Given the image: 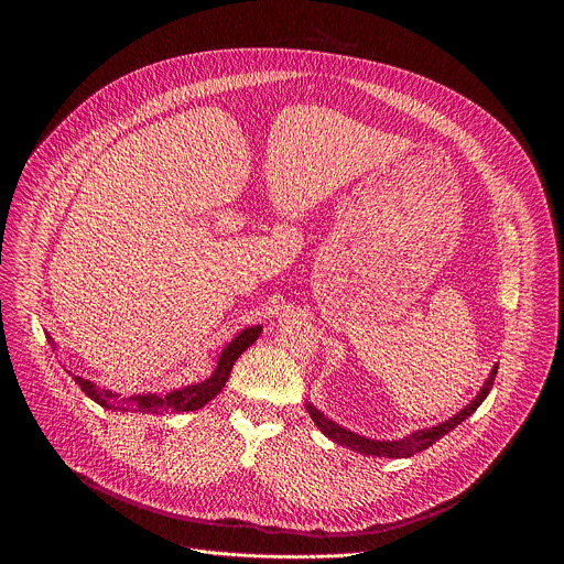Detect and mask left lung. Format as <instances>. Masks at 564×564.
<instances>
[{
	"label": "left lung",
	"mask_w": 564,
	"mask_h": 564,
	"mask_svg": "<svg viewBox=\"0 0 564 564\" xmlns=\"http://www.w3.org/2000/svg\"><path fill=\"white\" fill-rule=\"evenodd\" d=\"M496 375H498V366H494L489 379L485 381V386L479 388V392L475 394V399L470 401V404H466L457 415L448 417L446 422L437 424V426H431V429H424V431H415L411 433L409 437H401V440H370V437H364V435H357L339 424H335L333 420H328L324 413H321L318 409H314L312 404H305L312 422L316 424V429L324 433L326 437H330L333 442L355 451V453H361V455H372V457H411L415 453H422L426 451L429 446H433L437 440H442L446 433H451L457 424H462L466 417H470L481 401L487 399L489 390L494 388V381H496Z\"/></svg>",
	"instance_id": "1"
}]
</instances>
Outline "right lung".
<instances>
[{"label":"right lung","instance_id":"obj_1","mask_svg":"<svg viewBox=\"0 0 564 564\" xmlns=\"http://www.w3.org/2000/svg\"><path fill=\"white\" fill-rule=\"evenodd\" d=\"M263 333V326H252L240 330L220 352L216 370L212 372L209 379L194 383V386H185L165 394H131L127 399H120V394L111 392V390H102L98 388L94 381L75 377V383L83 388V392L87 397H91L96 404L105 406V409H118V411H138V413H167V411H176V413H187V411H198L203 409L207 401H212L225 386V381L229 379L231 366L234 361L243 355ZM51 339V337H48ZM53 344V339H51Z\"/></svg>","mask_w":564,"mask_h":564}]
</instances>
